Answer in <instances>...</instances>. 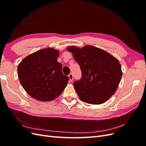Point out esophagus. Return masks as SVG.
<instances>
[{
    "mask_svg": "<svg viewBox=\"0 0 146 146\" xmlns=\"http://www.w3.org/2000/svg\"><path fill=\"white\" fill-rule=\"evenodd\" d=\"M68 77H69V80L70 81V82H72V80H73V79H74V76H73V74H70L69 76H68Z\"/></svg>",
    "mask_w": 146,
    "mask_h": 146,
    "instance_id": "obj_1",
    "label": "esophagus"
}]
</instances>
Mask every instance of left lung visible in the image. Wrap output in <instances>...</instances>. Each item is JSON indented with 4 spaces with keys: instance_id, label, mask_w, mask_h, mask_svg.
Masks as SVG:
<instances>
[{
    "instance_id": "obj_1",
    "label": "left lung",
    "mask_w": 146,
    "mask_h": 146,
    "mask_svg": "<svg viewBox=\"0 0 146 146\" xmlns=\"http://www.w3.org/2000/svg\"><path fill=\"white\" fill-rule=\"evenodd\" d=\"M67 50L80 66L82 78L74 83L81 100L99 105L107 102L116 91L122 77L119 60L104 50L92 46H70Z\"/></svg>"
}]
</instances>
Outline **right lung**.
Instances as JSON below:
<instances>
[{
  "instance_id": "right-lung-1",
  "label": "right lung",
  "mask_w": 146,
  "mask_h": 146,
  "mask_svg": "<svg viewBox=\"0 0 146 146\" xmlns=\"http://www.w3.org/2000/svg\"><path fill=\"white\" fill-rule=\"evenodd\" d=\"M59 50L48 47L24 58L17 66L18 78L25 91L42 102L54 100L62 93L69 78L57 61Z\"/></svg>"
}]
</instances>
